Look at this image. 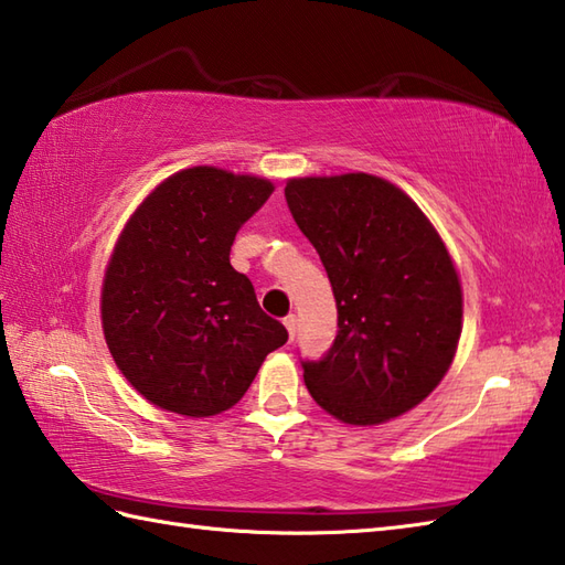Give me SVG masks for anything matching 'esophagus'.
I'll return each mask as SVG.
<instances>
[{
    "label": "esophagus",
    "mask_w": 565,
    "mask_h": 565,
    "mask_svg": "<svg viewBox=\"0 0 565 565\" xmlns=\"http://www.w3.org/2000/svg\"><path fill=\"white\" fill-rule=\"evenodd\" d=\"M284 326H286V330H289V340H294L296 338V316H286Z\"/></svg>",
    "instance_id": "esophagus-1"
}]
</instances>
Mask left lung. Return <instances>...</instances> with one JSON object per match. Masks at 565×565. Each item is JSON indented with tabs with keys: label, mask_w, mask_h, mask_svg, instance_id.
<instances>
[{
	"label": "left lung",
	"mask_w": 565,
	"mask_h": 565,
	"mask_svg": "<svg viewBox=\"0 0 565 565\" xmlns=\"http://www.w3.org/2000/svg\"><path fill=\"white\" fill-rule=\"evenodd\" d=\"M296 225L338 303L326 356L301 362L313 401L347 425H379L423 403L461 334V284L435 225L374 174L291 179Z\"/></svg>",
	"instance_id": "1"
}]
</instances>
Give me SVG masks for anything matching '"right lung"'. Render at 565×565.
I'll use <instances>...</instances> for the list:
<instances>
[{
	"label": "right lung",
	"mask_w": 565,
	"mask_h": 565,
	"mask_svg": "<svg viewBox=\"0 0 565 565\" xmlns=\"http://www.w3.org/2000/svg\"><path fill=\"white\" fill-rule=\"evenodd\" d=\"M271 191L267 179L191 167L164 179L118 237L104 276V338L130 386L164 411H227L289 340L231 264L237 231Z\"/></svg>",
	"instance_id": "right-lung-1"
}]
</instances>
